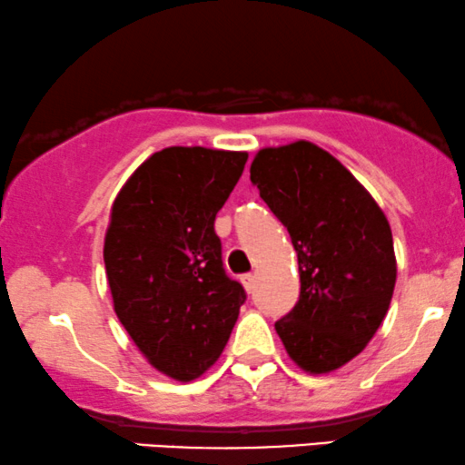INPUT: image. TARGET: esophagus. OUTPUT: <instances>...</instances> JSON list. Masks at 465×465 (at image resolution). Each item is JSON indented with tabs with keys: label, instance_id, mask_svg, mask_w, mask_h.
Listing matches in <instances>:
<instances>
[{
	"label": "esophagus",
	"instance_id": "34e87169",
	"mask_svg": "<svg viewBox=\"0 0 465 465\" xmlns=\"http://www.w3.org/2000/svg\"><path fill=\"white\" fill-rule=\"evenodd\" d=\"M240 282H242V286L247 288V292H253V288H255V275H253V272H247V275H242V277H240Z\"/></svg>",
	"mask_w": 465,
	"mask_h": 465
}]
</instances>
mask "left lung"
I'll return each mask as SVG.
<instances>
[{
	"label": "left lung",
	"instance_id": "left-lung-1",
	"mask_svg": "<svg viewBox=\"0 0 465 465\" xmlns=\"http://www.w3.org/2000/svg\"><path fill=\"white\" fill-rule=\"evenodd\" d=\"M292 238L301 294L275 329L288 355L322 374L360 355L388 314L396 283L390 223L357 179L316 144L262 149L251 164Z\"/></svg>",
	"mask_w": 465,
	"mask_h": 465
}]
</instances>
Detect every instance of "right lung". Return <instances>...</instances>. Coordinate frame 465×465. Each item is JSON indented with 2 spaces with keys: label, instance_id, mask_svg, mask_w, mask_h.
I'll use <instances>...</instances> for the list:
<instances>
[{
  "label": "right lung",
  "instance_id": "right-lung-1",
  "mask_svg": "<svg viewBox=\"0 0 465 465\" xmlns=\"http://www.w3.org/2000/svg\"><path fill=\"white\" fill-rule=\"evenodd\" d=\"M247 158L162 149L112 205L104 262L114 312L151 366L177 381H193L218 360L247 301L223 266L214 232Z\"/></svg>",
  "mask_w": 465,
  "mask_h": 465
}]
</instances>
